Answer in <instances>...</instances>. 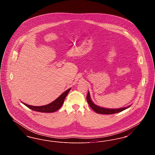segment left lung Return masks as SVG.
I'll return each mask as SVG.
<instances>
[{
  "label": "left lung",
  "mask_w": 155,
  "mask_h": 155,
  "mask_svg": "<svg viewBox=\"0 0 155 155\" xmlns=\"http://www.w3.org/2000/svg\"><path fill=\"white\" fill-rule=\"evenodd\" d=\"M87 102L88 103L89 106L94 110L97 113L102 114H111L117 113L121 112L122 111L124 110L128 109V107H130L131 106V105H130V106H128L126 107H123V108H121V109H106V108L101 107L98 106H96V104H95L94 103L92 102L89 92H88V94H87Z\"/></svg>",
  "instance_id": "8db88e82"
}]
</instances>
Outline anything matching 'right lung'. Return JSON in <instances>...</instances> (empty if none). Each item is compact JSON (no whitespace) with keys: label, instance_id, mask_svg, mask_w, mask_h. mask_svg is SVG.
<instances>
[{"label":"right lung","instance_id":"right-lung-1","mask_svg":"<svg viewBox=\"0 0 155 155\" xmlns=\"http://www.w3.org/2000/svg\"><path fill=\"white\" fill-rule=\"evenodd\" d=\"M71 88L67 89L64 93H63L59 97H58L55 101L52 102V103H49L48 104L42 106H33L31 105H28L25 103L22 102L24 105L27 107L30 108V109L32 110L42 112V113H52L54 111L59 110V109L61 107L63 104L64 103V101L66 98L68 93L70 91Z\"/></svg>","mask_w":155,"mask_h":155}]
</instances>
